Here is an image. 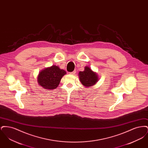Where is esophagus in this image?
<instances>
[{
    "label": "esophagus",
    "instance_id": "esophagus-1",
    "mask_svg": "<svg viewBox=\"0 0 148 148\" xmlns=\"http://www.w3.org/2000/svg\"><path fill=\"white\" fill-rule=\"evenodd\" d=\"M75 73H76V71H75V70H74V71H72V72L69 73V74H71V75H74Z\"/></svg>",
    "mask_w": 148,
    "mask_h": 148
}]
</instances>
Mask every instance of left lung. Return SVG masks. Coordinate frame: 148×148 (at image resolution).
<instances>
[{"instance_id":"left-lung-1","label":"left lung","mask_w":148,"mask_h":148,"mask_svg":"<svg viewBox=\"0 0 148 148\" xmlns=\"http://www.w3.org/2000/svg\"><path fill=\"white\" fill-rule=\"evenodd\" d=\"M84 69L83 71H80L79 73L80 81L85 87L92 86L98 81V76L89 67L85 66Z\"/></svg>"}]
</instances>
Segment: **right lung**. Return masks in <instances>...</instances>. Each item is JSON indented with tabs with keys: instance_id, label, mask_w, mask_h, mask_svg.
Instances as JSON below:
<instances>
[{
	"instance_id": "right-lung-1",
	"label": "right lung",
	"mask_w": 148,
	"mask_h": 148,
	"mask_svg": "<svg viewBox=\"0 0 148 148\" xmlns=\"http://www.w3.org/2000/svg\"><path fill=\"white\" fill-rule=\"evenodd\" d=\"M66 71L59 66L52 65L41 71L38 77V83L43 88L53 90L56 88Z\"/></svg>"
}]
</instances>
